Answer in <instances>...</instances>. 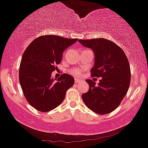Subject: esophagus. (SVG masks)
Returning a JSON list of instances; mask_svg holds the SVG:
<instances>
[{
	"label": "esophagus",
	"instance_id": "34e87169",
	"mask_svg": "<svg viewBox=\"0 0 148 148\" xmlns=\"http://www.w3.org/2000/svg\"><path fill=\"white\" fill-rule=\"evenodd\" d=\"M74 82H75V84H79V83L82 82V81L78 79H74Z\"/></svg>",
	"mask_w": 148,
	"mask_h": 148
}]
</instances>
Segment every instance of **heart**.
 Returning <instances> with one entry per match:
<instances>
[{
    "instance_id": "1",
    "label": "heart",
    "mask_w": 148,
    "mask_h": 148,
    "mask_svg": "<svg viewBox=\"0 0 148 148\" xmlns=\"http://www.w3.org/2000/svg\"><path fill=\"white\" fill-rule=\"evenodd\" d=\"M69 72L71 73L72 75L75 76V77H81L82 75V70L79 68H73L69 70Z\"/></svg>"
}]
</instances>
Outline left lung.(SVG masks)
<instances>
[{"label": "left lung", "instance_id": "left-lung-1", "mask_svg": "<svg viewBox=\"0 0 148 148\" xmlns=\"http://www.w3.org/2000/svg\"><path fill=\"white\" fill-rule=\"evenodd\" d=\"M78 41L94 52L95 64L90 70L91 77H102L98 86L90 79L86 80L89 90L82 94L83 100L94 112H112L121 103L130 86L131 69L127 57L112 40L100 38Z\"/></svg>", "mask_w": 148, "mask_h": 148}]
</instances>
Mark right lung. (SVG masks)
Returning <instances> with one entry per match:
<instances>
[{
	"instance_id": "right-lung-1",
	"label": "right lung",
	"mask_w": 148,
	"mask_h": 148,
	"mask_svg": "<svg viewBox=\"0 0 148 148\" xmlns=\"http://www.w3.org/2000/svg\"><path fill=\"white\" fill-rule=\"evenodd\" d=\"M78 38H66L56 35L35 38L24 52L19 70V79L24 97L33 108L46 112L56 108L65 98L66 91L74 84L69 74L58 79L51 77L58 69L62 53Z\"/></svg>"
}]
</instances>
